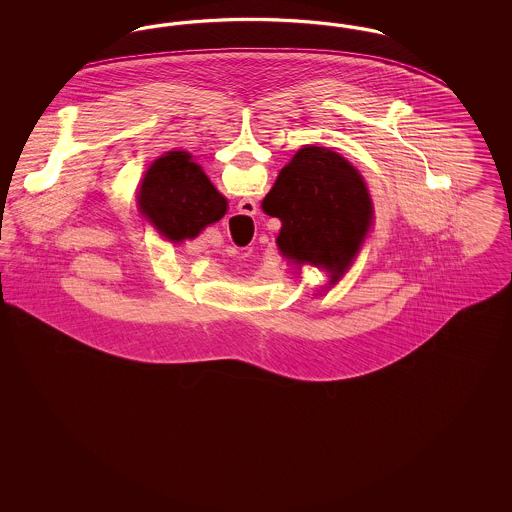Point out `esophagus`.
<instances>
[{
  "label": "esophagus",
  "instance_id": "obj_1",
  "mask_svg": "<svg viewBox=\"0 0 512 512\" xmlns=\"http://www.w3.org/2000/svg\"><path fill=\"white\" fill-rule=\"evenodd\" d=\"M240 211H242V213H245V215H255L257 207H255V203H253V201H249V199H244V201L240 203Z\"/></svg>",
  "mask_w": 512,
  "mask_h": 512
}]
</instances>
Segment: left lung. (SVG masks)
<instances>
[{"label": "left lung", "mask_w": 512, "mask_h": 512, "mask_svg": "<svg viewBox=\"0 0 512 512\" xmlns=\"http://www.w3.org/2000/svg\"><path fill=\"white\" fill-rule=\"evenodd\" d=\"M263 211L282 222L276 244L295 265H315L338 282L372 226L365 180L340 153L301 147L263 199Z\"/></svg>", "instance_id": "8db88e82"}]
</instances>
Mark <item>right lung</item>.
Segmentation results:
<instances>
[{
    "instance_id": "add662e5",
    "label": "right lung",
    "mask_w": 512,
    "mask_h": 512,
    "mask_svg": "<svg viewBox=\"0 0 512 512\" xmlns=\"http://www.w3.org/2000/svg\"><path fill=\"white\" fill-rule=\"evenodd\" d=\"M138 207L172 244L194 240L226 215L228 201L186 151H169L144 174Z\"/></svg>"
}]
</instances>
